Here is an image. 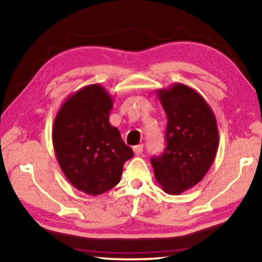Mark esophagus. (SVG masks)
Returning <instances> with one entry per match:
<instances>
[{
    "instance_id": "obj_1",
    "label": "esophagus",
    "mask_w": 262,
    "mask_h": 262,
    "mask_svg": "<svg viewBox=\"0 0 262 262\" xmlns=\"http://www.w3.org/2000/svg\"><path fill=\"white\" fill-rule=\"evenodd\" d=\"M133 150H134V152L136 156H140V155L143 152V144H139V145H135L134 148H133Z\"/></svg>"
}]
</instances>
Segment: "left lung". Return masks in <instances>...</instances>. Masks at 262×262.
<instances>
[{"mask_svg": "<svg viewBox=\"0 0 262 262\" xmlns=\"http://www.w3.org/2000/svg\"><path fill=\"white\" fill-rule=\"evenodd\" d=\"M166 113V148L151 158L155 178L167 194H180L200 183L219 149L215 114L194 89L176 83L157 90Z\"/></svg>", "mask_w": 262, "mask_h": 262, "instance_id": "left-lung-1", "label": "left lung"}]
</instances>
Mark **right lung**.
Instances as JSON below:
<instances>
[{"mask_svg":"<svg viewBox=\"0 0 262 262\" xmlns=\"http://www.w3.org/2000/svg\"><path fill=\"white\" fill-rule=\"evenodd\" d=\"M113 98L100 84L69 96L53 123V145L62 172L74 187L99 195L119 184L133 150L110 123Z\"/></svg>","mask_w":262,"mask_h":262,"instance_id":"1","label":"right lung"}]
</instances>
